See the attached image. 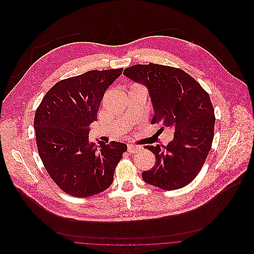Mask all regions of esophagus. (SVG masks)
<instances>
[{
    "instance_id": "34e87169",
    "label": "esophagus",
    "mask_w": 254,
    "mask_h": 254,
    "mask_svg": "<svg viewBox=\"0 0 254 254\" xmlns=\"http://www.w3.org/2000/svg\"><path fill=\"white\" fill-rule=\"evenodd\" d=\"M128 152L130 154H133V153H137V152H139L142 148L141 146L139 145H136V144H128Z\"/></svg>"
}]
</instances>
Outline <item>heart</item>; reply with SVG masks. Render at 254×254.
Returning a JSON list of instances; mask_svg holds the SVG:
<instances>
[{
  "label": "heart",
  "mask_w": 254,
  "mask_h": 254,
  "mask_svg": "<svg viewBox=\"0 0 254 254\" xmlns=\"http://www.w3.org/2000/svg\"><path fill=\"white\" fill-rule=\"evenodd\" d=\"M140 87H142V86L139 85V84H132L131 87H130V89H133V88H140Z\"/></svg>",
  "instance_id": "1"
}]
</instances>
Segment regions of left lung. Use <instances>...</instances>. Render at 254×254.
Segmentation results:
<instances>
[{
  "label": "left lung",
  "instance_id": "left-lung-1",
  "mask_svg": "<svg viewBox=\"0 0 254 254\" xmlns=\"http://www.w3.org/2000/svg\"><path fill=\"white\" fill-rule=\"evenodd\" d=\"M123 74L148 89L153 104L151 124L174 129L169 144L145 146L155 155V165L143 180L164 190L189 184L203 166L211 149L215 116L208 93L181 69L150 63L126 68Z\"/></svg>",
  "mask_w": 254,
  "mask_h": 254
}]
</instances>
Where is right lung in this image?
<instances>
[{
	"label": "right lung",
	"mask_w": 254,
	"mask_h": 254,
	"mask_svg": "<svg viewBox=\"0 0 254 254\" xmlns=\"http://www.w3.org/2000/svg\"><path fill=\"white\" fill-rule=\"evenodd\" d=\"M123 69L88 71L56 83L36 110L34 128L40 158L53 181L75 197L106 190L127 145L89 141V126L107 88Z\"/></svg>",
	"instance_id": "1"
}]
</instances>
